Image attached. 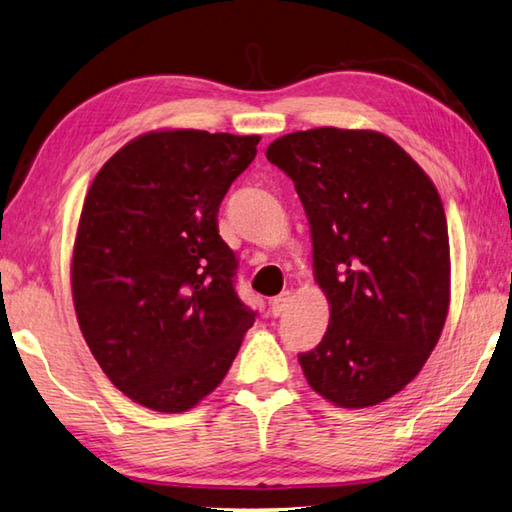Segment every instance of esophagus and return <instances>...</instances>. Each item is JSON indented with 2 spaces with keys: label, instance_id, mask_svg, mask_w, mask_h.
<instances>
[{
  "label": "esophagus",
  "instance_id": "esophagus-1",
  "mask_svg": "<svg viewBox=\"0 0 512 512\" xmlns=\"http://www.w3.org/2000/svg\"><path fill=\"white\" fill-rule=\"evenodd\" d=\"M289 301H292V296H289V292H283L281 296L272 298V303H269V312H272V316H281L289 307Z\"/></svg>",
  "mask_w": 512,
  "mask_h": 512
}]
</instances>
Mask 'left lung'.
<instances>
[{"label": "left lung", "instance_id": "8db88e82", "mask_svg": "<svg viewBox=\"0 0 512 512\" xmlns=\"http://www.w3.org/2000/svg\"><path fill=\"white\" fill-rule=\"evenodd\" d=\"M267 160L294 180L312 231L330 325L298 354L312 390L370 408L419 374L450 305L446 211L428 173L392 138L321 127L274 140Z\"/></svg>", "mask_w": 512, "mask_h": 512}]
</instances>
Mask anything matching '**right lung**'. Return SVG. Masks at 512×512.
Instances as JSON below:
<instances>
[{
  "label": "right lung",
  "mask_w": 512,
  "mask_h": 512,
  "mask_svg": "<svg viewBox=\"0 0 512 512\" xmlns=\"http://www.w3.org/2000/svg\"><path fill=\"white\" fill-rule=\"evenodd\" d=\"M258 142L149 131L113 153L86 191L71 258L77 323L109 381L144 408H194L254 325L218 207Z\"/></svg>",
  "instance_id": "right-lung-1"
}]
</instances>
